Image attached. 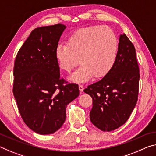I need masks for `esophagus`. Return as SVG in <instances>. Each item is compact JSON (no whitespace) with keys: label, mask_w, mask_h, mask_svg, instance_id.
<instances>
[{"label":"esophagus","mask_w":156,"mask_h":156,"mask_svg":"<svg viewBox=\"0 0 156 156\" xmlns=\"http://www.w3.org/2000/svg\"><path fill=\"white\" fill-rule=\"evenodd\" d=\"M83 88H84V87H83V85H81V84L79 85V89H80V92H83Z\"/></svg>","instance_id":"1"}]
</instances>
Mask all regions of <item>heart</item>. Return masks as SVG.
<instances>
[{"instance_id": "obj_1", "label": "heart", "mask_w": 156, "mask_h": 156, "mask_svg": "<svg viewBox=\"0 0 156 156\" xmlns=\"http://www.w3.org/2000/svg\"><path fill=\"white\" fill-rule=\"evenodd\" d=\"M118 42L115 34L105 26L82 28L68 38L66 44H59L55 56L60 68L70 73L78 63L81 64L71 76L74 81L83 82L93 75L105 76L115 63Z\"/></svg>"}]
</instances>
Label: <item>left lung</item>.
Listing matches in <instances>:
<instances>
[{
  "label": "left lung",
  "mask_w": 156,
  "mask_h": 156,
  "mask_svg": "<svg viewBox=\"0 0 156 156\" xmlns=\"http://www.w3.org/2000/svg\"><path fill=\"white\" fill-rule=\"evenodd\" d=\"M140 76L135 48L126 34L121 35L113 67L83 90L93 99L90 120L93 125L109 132L128 121L137 102Z\"/></svg>",
  "instance_id": "obj_1"
}]
</instances>
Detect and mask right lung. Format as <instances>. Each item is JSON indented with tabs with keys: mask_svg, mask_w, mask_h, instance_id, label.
I'll return each mask as SVG.
<instances>
[{
	"mask_svg": "<svg viewBox=\"0 0 156 156\" xmlns=\"http://www.w3.org/2000/svg\"><path fill=\"white\" fill-rule=\"evenodd\" d=\"M66 26L35 28L16 54L13 94L28 128L40 135L57 131L66 121V107L80 95L79 86L60 77L55 51Z\"/></svg>",
	"mask_w": 156,
	"mask_h": 156,
	"instance_id": "1",
	"label": "right lung"
}]
</instances>
